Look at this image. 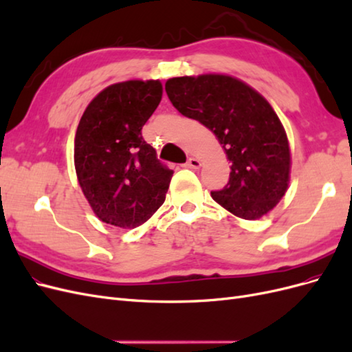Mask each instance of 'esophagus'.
Instances as JSON below:
<instances>
[{
	"label": "esophagus",
	"mask_w": 352,
	"mask_h": 352,
	"mask_svg": "<svg viewBox=\"0 0 352 352\" xmlns=\"http://www.w3.org/2000/svg\"><path fill=\"white\" fill-rule=\"evenodd\" d=\"M199 166H201L199 160L194 158V157H190L186 162V167H189V168H199Z\"/></svg>",
	"instance_id": "obj_1"
}]
</instances>
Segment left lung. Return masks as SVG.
<instances>
[{"mask_svg": "<svg viewBox=\"0 0 352 352\" xmlns=\"http://www.w3.org/2000/svg\"><path fill=\"white\" fill-rule=\"evenodd\" d=\"M168 100L216 135L230 162L229 184L212 199L245 220L267 214L287 190L289 141L270 102L243 80L220 73L172 78Z\"/></svg>", "mask_w": 352, "mask_h": 352, "instance_id": "obj_1", "label": "left lung"}]
</instances>
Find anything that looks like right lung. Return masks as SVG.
<instances>
[{
    "label": "right lung",
    "mask_w": 352,
    "mask_h": 352,
    "mask_svg": "<svg viewBox=\"0 0 352 352\" xmlns=\"http://www.w3.org/2000/svg\"><path fill=\"white\" fill-rule=\"evenodd\" d=\"M162 97L158 79L113 83L80 117L74 168L85 198L104 223L133 229L163 206L173 170L158 162L141 133Z\"/></svg>",
    "instance_id": "add662e5"
}]
</instances>
